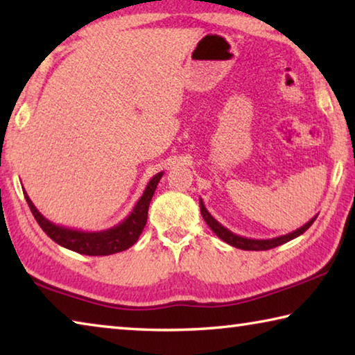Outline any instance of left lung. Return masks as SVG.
Returning <instances> with one entry per match:
<instances>
[{
  "label": "left lung",
  "mask_w": 355,
  "mask_h": 355,
  "mask_svg": "<svg viewBox=\"0 0 355 355\" xmlns=\"http://www.w3.org/2000/svg\"><path fill=\"white\" fill-rule=\"evenodd\" d=\"M200 213H202V218L205 219V222L208 224V227L211 228V230L222 239V241H225L227 244L233 245V248L243 249V250H269L272 248H277V245L285 244L288 241H291V239L302 235V233L307 230V228L311 224H313L315 219H316V216H313V218H311L307 222V224L297 228V230L291 232V233H286V235H284V236H277V238H271V239H252V238L235 235V233L228 230V228H225L224 225L219 224V222L208 213V209L205 208V205H203L202 199H200Z\"/></svg>",
  "instance_id": "8db88e82"
}]
</instances>
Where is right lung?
I'll list each match as a JSON object with an SVG mask.
<instances>
[{
  "mask_svg": "<svg viewBox=\"0 0 355 355\" xmlns=\"http://www.w3.org/2000/svg\"><path fill=\"white\" fill-rule=\"evenodd\" d=\"M163 173L164 172H158L156 175L150 178V182L146 186V191L142 192L141 199L137 200L133 211H131L127 218L122 222H119L117 225L100 232H83L75 230V228L53 224L51 220H48L45 216L34 207V203L29 199L26 191H23V194H25L29 209H31L37 224L53 241L62 245L65 249L78 252V254L83 255H111L130 249L131 245L139 239L144 227L147 224L150 200H152L156 186H158V182L161 177H163Z\"/></svg>",
  "mask_w": 355,
  "mask_h": 355,
  "instance_id": "1",
  "label": "right lung"
}]
</instances>
